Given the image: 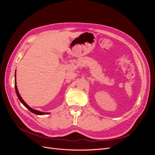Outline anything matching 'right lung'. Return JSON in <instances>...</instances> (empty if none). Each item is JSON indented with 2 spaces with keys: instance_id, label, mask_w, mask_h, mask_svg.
Masks as SVG:
<instances>
[{
  "instance_id": "obj_1",
  "label": "right lung",
  "mask_w": 155,
  "mask_h": 155,
  "mask_svg": "<svg viewBox=\"0 0 155 155\" xmlns=\"http://www.w3.org/2000/svg\"><path fill=\"white\" fill-rule=\"evenodd\" d=\"M15 92H16V94L17 95V97L18 98V100H20V101L22 103V104L24 105L30 111H31L32 113L34 114H37V115H43V114H49L50 113L49 112H41V111H39V110H35V109H33L32 108H31L30 107H29L28 105L25 101L22 100V98L21 97L20 94L18 93V89H17V83H16V72H15Z\"/></svg>"
}]
</instances>
